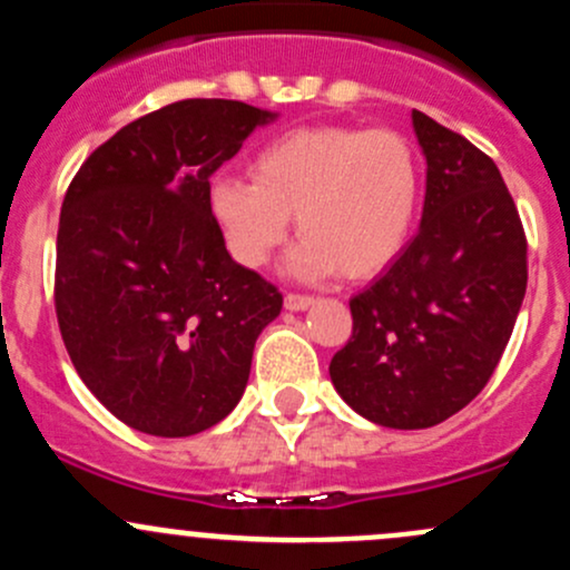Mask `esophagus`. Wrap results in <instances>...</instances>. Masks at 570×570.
Listing matches in <instances>:
<instances>
[{"mask_svg":"<svg viewBox=\"0 0 570 570\" xmlns=\"http://www.w3.org/2000/svg\"><path fill=\"white\" fill-rule=\"evenodd\" d=\"M312 306H314L312 295H295V292H289V295L284 297L286 312H306V308H312Z\"/></svg>","mask_w":570,"mask_h":570,"instance_id":"1","label":"esophagus"}]
</instances>
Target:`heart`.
I'll return each instance as SVG.
<instances>
[{"label":"heart","mask_w":570,"mask_h":570,"mask_svg":"<svg viewBox=\"0 0 570 570\" xmlns=\"http://www.w3.org/2000/svg\"><path fill=\"white\" fill-rule=\"evenodd\" d=\"M250 178L217 176L209 212L243 267L269 262L295 215L301 275L364 281L405 250L422 209V159L402 131L303 126L264 142Z\"/></svg>","instance_id":"b5f03b06"}]
</instances>
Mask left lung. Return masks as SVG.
Segmentation results:
<instances>
[{"mask_svg":"<svg viewBox=\"0 0 570 570\" xmlns=\"http://www.w3.org/2000/svg\"><path fill=\"white\" fill-rule=\"evenodd\" d=\"M428 159L422 226L350 301L338 396L394 430L441 424L485 389L527 292V237L493 159L413 109Z\"/></svg>","mask_w":570,"mask_h":570,"instance_id":"1","label":"left lung"}]
</instances>
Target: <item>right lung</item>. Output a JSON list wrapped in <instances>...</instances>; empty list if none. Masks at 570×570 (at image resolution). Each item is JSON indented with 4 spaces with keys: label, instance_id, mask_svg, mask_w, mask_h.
Wrapping results in <instances>:
<instances>
[{
    "label": "right lung",
    "instance_id": "right-lung-1",
    "mask_svg": "<svg viewBox=\"0 0 570 570\" xmlns=\"http://www.w3.org/2000/svg\"><path fill=\"white\" fill-rule=\"evenodd\" d=\"M269 120L243 101H176L115 131L62 200V342L96 400L140 433L184 439L226 419L284 306L209 212L212 174Z\"/></svg>",
    "mask_w": 570,
    "mask_h": 570
}]
</instances>
